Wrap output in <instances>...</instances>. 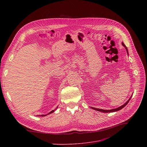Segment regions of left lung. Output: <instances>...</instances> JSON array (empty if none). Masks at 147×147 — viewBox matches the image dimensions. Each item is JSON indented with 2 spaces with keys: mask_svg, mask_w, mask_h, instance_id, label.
Wrapping results in <instances>:
<instances>
[{
  "mask_svg": "<svg viewBox=\"0 0 147 147\" xmlns=\"http://www.w3.org/2000/svg\"><path fill=\"white\" fill-rule=\"evenodd\" d=\"M121 44H122V45L124 46L125 47V48L126 49V52H127V55H129V52H128V49H127V47L126 46V45L123 43V42H122L121 43ZM132 96H130V98L129 99V100L128 101L126 102V103H125L124 104H123V105H121V106H120V107H118V108H117V109H111V110H102V109H96V108H94V107H90L91 109H92L93 110H96V111H101V112H102V113H113V112H115V111H119V110H121L123 108H124L127 104H128V102H129V101H130V98H131V97H132Z\"/></svg>",
  "mask_w": 147,
  "mask_h": 147,
  "instance_id": "8db88e82",
  "label": "left lung"
}]
</instances>
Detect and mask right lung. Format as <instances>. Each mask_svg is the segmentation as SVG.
<instances>
[{"label":"right lung","mask_w":147,"mask_h":147,"mask_svg":"<svg viewBox=\"0 0 147 147\" xmlns=\"http://www.w3.org/2000/svg\"><path fill=\"white\" fill-rule=\"evenodd\" d=\"M57 109H58V107L56 108V109H55V110H53L51 111L50 113H48V114H46V115H37V116H42V117H43H43H44V116H46V115H48V114H51V113H53V112L55 111V110H56Z\"/></svg>","instance_id":"obj_1"}]
</instances>
